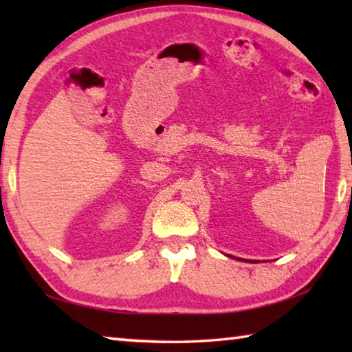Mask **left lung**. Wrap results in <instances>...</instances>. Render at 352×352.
<instances>
[{"mask_svg": "<svg viewBox=\"0 0 352 352\" xmlns=\"http://www.w3.org/2000/svg\"><path fill=\"white\" fill-rule=\"evenodd\" d=\"M230 258H233V256H230ZM234 259H237V261H243V259H241V258H234ZM247 262H256V261H247Z\"/></svg>", "mask_w": 352, "mask_h": 352, "instance_id": "left-lung-1", "label": "left lung"}]
</instances>
